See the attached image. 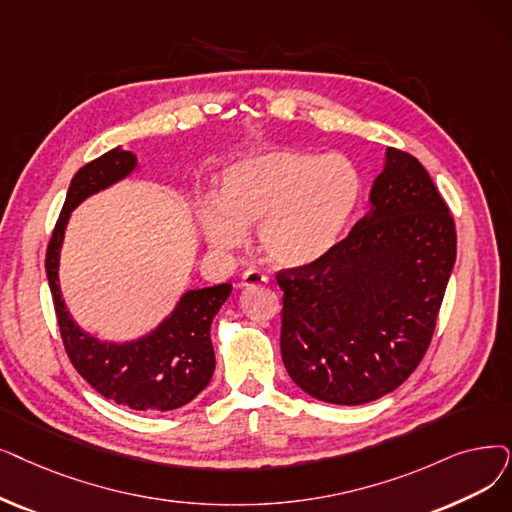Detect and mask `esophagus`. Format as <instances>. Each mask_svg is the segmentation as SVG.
Masks as SVG:
<instances>
[{
    "instance_id": "34e87169",
    "label": "esophagus",
    "mask_w": 512,
    "mask_h": 512,
    "mask_svg": "<svg viewBox=\"0 0 512 512\" xmlns=\"http://www.w3.org/2000/svg\"><path fill=\"white\" fill-rule=\"evenodd\" d=\"M270 282V278L265 276L263 272H259V270H247L242 274V278H240V286L242 288H249V286H265Z\"/></svg>"
}]
</instances>
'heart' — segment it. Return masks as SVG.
<instances>
[{
  "mask_svg": "<svg viewBox=\"0 0 512 512\" xmlns=\"http://www.w3.org/2000/svg\"><path fill=\"white\" fill-rule=\"evenodd\" d=\"M360 169L343 154L274 150L232 165L219 194L201 201L211 247L234 251L259 226L263 255L303 268L337 247L362 201Z\"/></svg>",
  "mask_w": 512,
  "mask_h": 512,
  "instance_id": "heart-1",
  "label": "heart"
}]
</instances>
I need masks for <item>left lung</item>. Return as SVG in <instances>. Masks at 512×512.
<instances>
[{
	"mask_svg": "<svg viewBox=\"0 0 512 512\" xmlns=\"http://www.w3.org/2000/svg\"><path fill=\"white\" fill-rule=\"evenodd\" d=\"M370 211L328 255L276 274L282 362L311 397L374 402L429 349L456 261V228L431 175L387 148Z\"/></svg>",
	"mask_w": 512,
	"mask_h": 512,
	"instance_id": "left-lung-1",
	"label": "left lung"
}]
</instances>
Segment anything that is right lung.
<instances>
[{"label":"right lung","instance_id":"right-lung-1","mask_svg":"<svg viewBox=\"0 0 512 512\" xmlns=\"http://www.w3.org/2000/svg\"><path fill=\"white\" fill-rule=\"evenodd\" d=\"M136 167V154L117 146L75 173L48 244L46 272L60 337L75 370L102 397L113 399L119 406L169 412L192 402L211 381L215 370L211 322L228 301L232 284L186 291L157 328L129 343L100 341L87 335L71 318L58 284L60 249L71 211L87 196L123 180Z\"/></svg>","mask_w":512,"mask_h":512}]
</instances>
